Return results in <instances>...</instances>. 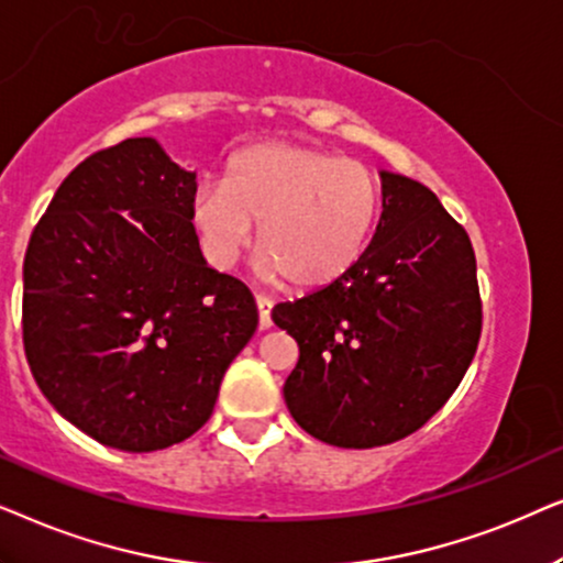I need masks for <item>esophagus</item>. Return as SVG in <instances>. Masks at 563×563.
Listing matches in <instances>:
<instances>
[{
	"mask_svg": "<svg viewBox=\"0 0 563 563\" xmlns=\"http://www.w3.org/2000/svg\"><path fill=\"white\" fill-rule=\"evenodd\" d=\"M254 301H257V311H260V329H269V324H273V319H269L273 301H269L267 296H257Z\"/></svg>",
	"mask_w": 563,
	"mask_h": 563,
	"instance_id": "esophagus-1",
	"label": "esophagus"
}]
</instances>
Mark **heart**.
I'll return each mask as SVG.
<instances>
[{
    "label": "heart",
    "instance_id": "obj_1",
    "mask_svg": "<svg viewBox=\"0 0 563 563\" xmlns=\"http://www.w3.org/2000/svg\"><path fill=\"white\" fill-rule=\"evenodd\" d=\"M378 211V183L365 164L321 148L269 141L231 156L221 187H203L192 221L219 265L252 242L265 273L288 286L332 283L360 257Z\"/></svg>",
    "mask_w": 563,
    "mask_h": 563
}]
</instances>
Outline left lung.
I'll use <instances>...</instances> for the list:
<instances>
[{"label": "left lung", "mask_w": 563, "mask_h": 563, "mask_svg": "<svg viewBox=\"0 0 563 563\" xmlns=\"http://www.w3.org/2000/svg\"><path fill=\"white\" fill-rule=\"evenodd\" d=\"M384 211L352 267L273 321L298 342L283 386L321 443L378 448L417 432L466 376L482 336L466 229L417 179L380 172Z\"/></svg>", "instance_id": "left-lung-1"}]
</instances>
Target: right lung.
I'll list each match as a JSON object with an SVG mask.
<instances>
[{"instance_id": "right-lung-1", "label": "right lung", "mask_w": 563, "mask_h": 563, "mask_svg": "<svg viewBox=\"0 0 563 563\" xmlns=\"http://www.w3.org/2000/svg\"><path fill=\"white\" fill-rule=\"evenodd\" d=\"M195 192V172L154 139H125L79 162L30 234V371L71 424L118 451L198 432L257 329L250 288L206 265Z\"/></svg>"}]
</instances>
